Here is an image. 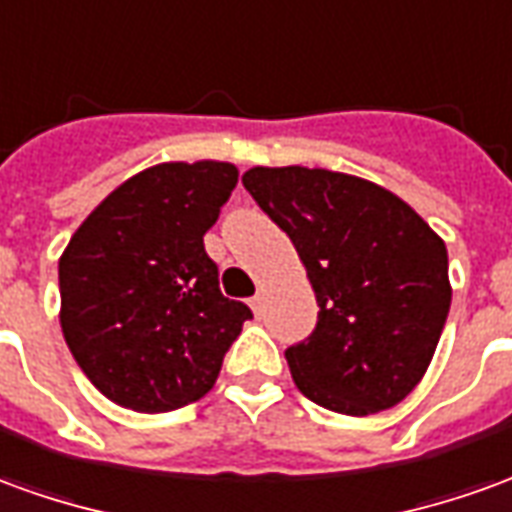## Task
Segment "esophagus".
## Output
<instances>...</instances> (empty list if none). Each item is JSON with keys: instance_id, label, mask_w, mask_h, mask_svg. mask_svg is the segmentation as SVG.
<instances>
[{"instance_id": "1", "label": "esophagus", "mask_w": 512, "mask_h": 512, "mask_svg": "<svg viewBox=\"0 0 512 512\" xmlns=\"http://www.w3.org/2000/svg\"><path fill=\"white\" fill-rule=\"evenodd\" d=\"M249 305H252V310L260 316V310H263V293H255V296L249 299Z\"/></svg>"}]
</instances>
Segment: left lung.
Instances as JSON below:
<instances>
[{
  "label": "left lung",
  "mask_w": 512,
  "mask_h": 512,
  "mask_svg": "<svg viewBox=\"0 0 512 512\" xmlns=\"http://www.w3.org/2000/svg\"><path fill=\"white\" fill-rule=\"evenodd\" d=\"M244 188L316 291V330L285 349L296 388L343 416L399 405L430 368L452 305L441 235L382 185L341 171L255 166Z\"/></svg>",
  "instance_id": "left-lung-1"
}]
</instances>
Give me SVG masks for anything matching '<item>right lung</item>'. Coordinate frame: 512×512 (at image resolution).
I'll return each mask as SVG.
<instances>
[{"label":"right lung","mask_w":512,"mask_h":512,"mask_svg":"<svg viewBox=\"0 0 512 512\" xmlns=\"http://www.w3.org/2000/svg\"><path fill=\"white\" fill-rule=\"evenodd\" d=\"M238 169L157 163L107 194L60 255V327L110 402L169 413L202 399L252 310L227 299L205 232Z\"/></svg>","instance_id":"add662e5"}]
</instances>
